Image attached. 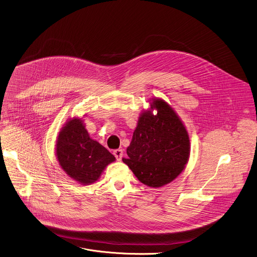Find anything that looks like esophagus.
Masks as SVG:
<instances>
[{
  "instance_id": "esophagus-1",
  "label": "esophagus",
  "mask_w": 257,
  "mask_h": 257,
  "mask_svg": "<svg viewBox=\"0 0 257 257\" xmlns=\"http://www.w3.org/2000/svg\"><path fill=\"white\" fill-rule=\"evenodd\" d=\"M113 154L116 157V159L118 161H120L122 159V157H123V150L122 149H116V150H114Z\"/></svg>"
}]
</instances>
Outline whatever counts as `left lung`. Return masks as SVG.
I'll use <instances>...</instances> for the list:
<instances>
[{
    "mask_svg": "<svg viewBox=\"0 0 257 257\" xmlns=\"http://www.w3.org/2000/svg\"><path fill=\"white\" fill-rule=\"evenodd\" d=\"M127 155L123 162L149 187H162L185 169L190 156L189 134L166 101L157 97L149 100V108L138 118Z\"/></svg>",
    "mask_w": 257,
    "mask_h": 257,
    "instance_id": "1",
    "label": "left lung"
}]
</instances>
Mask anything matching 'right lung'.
<instances>
[{
    "label": "right lung",
    "instance_id": "add662e5",
    "mask_svg": "<svg viewBox=\"0 0 257 257\" xmlns=\"http://www.w3.org/2000/svg\"><path fill=\"white\" fill-rule=\"evenodd\" d=\"M55 154L64 172L81 185L95 183L116 158L92 139L82 117H72L60 130Z\"/></svg>",
    "mask_w": 257,
    "mask_h": 257
}]
</instances>
